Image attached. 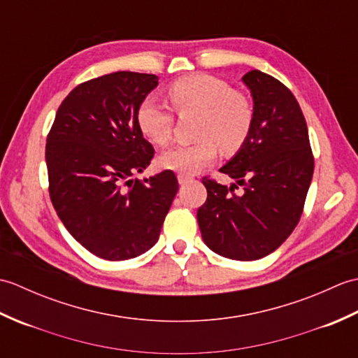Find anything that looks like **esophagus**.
I'll return each instance as SVG.
<instances>
[{
    "mask_svg": "<svg viewBox=\"0 0 358 358\" xmlns=\"http://www.w3.org/2000/svg\"><path fill=\"white\" fill-rule=\"evenodd\" d=\"M189 181H191V177H186V175H178V183L183 186V185H187Z\"/></svg>",
    "mask_w": 358,
    "mask_h": 358,
    "instance_id": "1",
    "label": "esophagus"
}]
</instances>
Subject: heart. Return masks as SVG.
<instances>
[{"mask_svg":"<svg viewBox=\"0 0 358 358\" xmlns=\"http://www.w3.org/2000/svg\"><path fill=\"white\" fill-rule=\"evenodd\" d=\"M169 98L178 112L201 113L199 136L203 140L192 144H172L164 149L158 155V163L164 169L195 175L217 158V143L223 150L234 152L246 141L252 127V108L226 81L206 73L191 75L172 83ZM136 123L152 143L164 144L171 138L172 112L155 95L141 101Z\"/></svg>","mask_w":358,"mask_h":358,"instance_id":"b5f03b06","label":"heart"}]
</instances>
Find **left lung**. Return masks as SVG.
I'll return each mask as SVG.
<instances>
[{
  "mask_svg": "<svg viewBox=\"0 0 358 358\" xmlns=\"http://www.w3.org/2000/svg\"><path fill=\"white\" fill-rule=\"evenodd\" d=\"M252 96V127L220 172L243 186V196L204 177L208 200L196 212L203 241L232 260H258L292 234L314 173L308 126L285 85L250 71L241 78Z\"/></svg>",
  "mask_w": 358,
  "mask_h": 358,
  "instance_id": "left-lung-1",
  "label": "left lung"
}]
</instances>
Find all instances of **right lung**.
Masks as SVG:
<instances>
[{
  "instance_id": "add662e5",
  "label": "right lung",
  "mask_w": 358,
  "mask_h": 358,
  "mask_svg": "<svg viewBox=\"0 0 358 358\" xmlns=\"http://www.w3.org/2000/svg\"><path fill=\"white\" fill-rule=\"evenodd\" d=\"M157 86V75L126 71L83 83L64 98L48 135L53 208L72 237L104 260H129L154 246L178 192L172 171L132 178L154 157L136 112Z\"/></svg>"
}]
</instances>
